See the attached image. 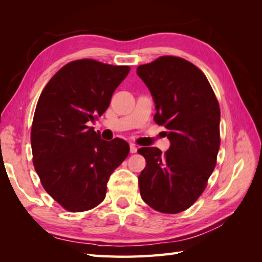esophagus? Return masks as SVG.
Returning <instances> with one entry per match:
<instances>
[{
  "label": "esophagus",
  "instance_id": "34e87169",
  "mask_svg": "<svg viewBox=\"0 0 262 262\" xmlns=\"http://www.w3.org/2000/svg\"><path fill=\"white\" fill-rule=\"evenodd\" d=\"M129 151H130V153H136L137 152V146L135 145V144H130L129 145Z\"/></svg>",
  "mask_w": 262,
  "mask_h": 262
}]
</instances>
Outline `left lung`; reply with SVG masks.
<instances>
[{
    "label": "left lung",
    "mask_w": 262,
    "mask_h": 262,
    "mask_svg": "<svg viewBox=\"0 0 262 262\" xmlns=\"http://www.w3.org/2000/svg\"><path fill=\"white\" fill-rule=\"evenodd\" d=\"M137 75L152 94L170 148L142 147L146 166L138 176L142 199L155 210L177 214L206 188L220 148L221 111L207 77L188 60L162 56L140 65Z\"/></svg>",
    "instance_id": "obj_1"
}]
</instances>
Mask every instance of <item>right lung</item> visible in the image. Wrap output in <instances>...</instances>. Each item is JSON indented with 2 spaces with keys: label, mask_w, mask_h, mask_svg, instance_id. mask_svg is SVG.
<instances>
[{
  "label": "right lung",
  "mask_w": 262,
  "mask_h": 262,
  "mask_svg": "<svg viewBox=\"0 0 262 262\" xmlns=\"http://www.w3.org/2000/svg\"><path fill=\"white\" fill-rule=\"evenodd\" d=\"M129 70L74 60L52 77L39 97L31 127L33 165L45 190L70 211L101 203L111 173L129 153L124 140H101L89 126L107 110Z\"/></svg>",
  "instance_id": "right-lung-1"
}]
</instances>
